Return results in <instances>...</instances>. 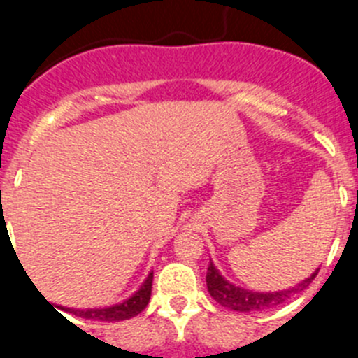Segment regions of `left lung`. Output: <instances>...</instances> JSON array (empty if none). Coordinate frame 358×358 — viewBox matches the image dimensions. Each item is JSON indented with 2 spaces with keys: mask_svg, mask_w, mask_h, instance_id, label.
I'll list each match as a JSON object with an SVG mask.
<instances>
[{
  "mask_svg": "<svg viewBox=\"0 0 358 358\" xmlns=\"http://www.w3.org/2000/svg\"><path fill=\"white\" fill-rule=\"evenodd\" d=\"M317 275H318V269L310 276V278H306L303 283L294 287V289L282 290V292L264 294V292H252V290H243L239 289V287H234L232 283H229L227 280L222 278L220 273H218L217 269H215L213 264L210 262V266H208V273H206V285H208V292H210V296L224 308H229V310H234V311H243V313H253V311L269 310V308H275L278 306V304L285 303L287 299H290V296L308 289Z\"/></svg>",
  "mask_w": 358,
  "mask_h": 358,
  "instance_id": "left-lung-1",
  "label": "left lung"
}]
</instances>
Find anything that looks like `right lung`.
<instances>
[{"label": "right lung", "instance_id": "add662e5", "mask_svg": "<svg viewBox=\"0 0 358 358\" xmlns=\"http://www.w3.org/2000/svg\"><path fill=\"white\" fill-rule=\"evenodd\" d=\"M152 280H154V273L148 275V278L145 280V283L141 285V289L134 294L133 297H129L124 303L115 304V306L103 308V310H69L66 308V311L76 315L80 318H85V320H99V322H120L127 320V318L136 317L138 313L147 308L148 301H150L152 294Z\"/></svg>", "mask_w": 358, "mask_h": 358}]
</instances>
